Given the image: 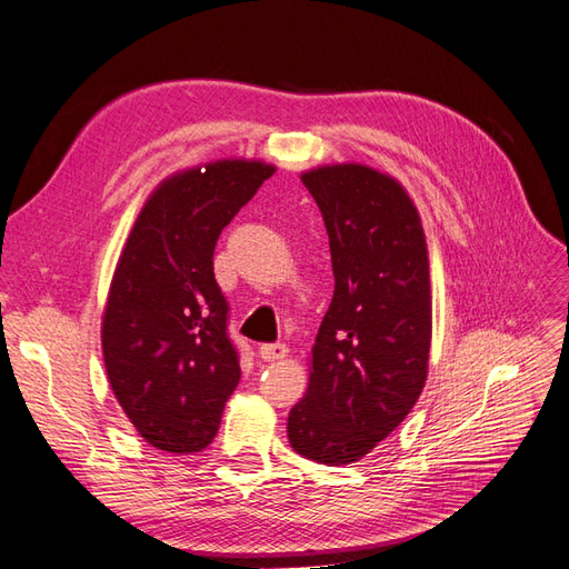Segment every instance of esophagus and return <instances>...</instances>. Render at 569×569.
<instances>
[{"label":"esophagus","mask_w":569,"mask_h":569,"mask_svg":"<svg viewBox=\"0 0 569 569\" xmlns=\"http://www.w3.org/2000/svg\"><path fill=\"white\" fill-rule=\"evenodd\" d=\"M258 353H261L263 360H282L289 353V349H287V343L274 341V343H263V347L258 349Z\"/></svg>","instance_id":"34e87169"}]
</instances>
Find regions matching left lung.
<instances>
[{"label": "left lung", "instance_id": "obj_1", "mask_svg": "<svg viewBox=\"0 0 569 569\" xmlns=\"http://www.w3.org/2000/svg\"><path fill=\"white\" fill-rule=\"evenodd\" d=\"M301 180L330 237L335 297L287 437L303 458L349 465L387 439L422 393L432 341L427 244L416 206L393 178L343 163Z\"/></svg>", "mask_w": 569, "mask_h": 569}]
</instances>
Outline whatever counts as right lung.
<instances>
[{
    "label": "right lung",
    "mask_w": 569,
    "mask_h": 569,
    "mask_svg": "<svg viewBox=\"0 0 569 569\" xmlns=\"http://www.w3.org/2000/svg\"><path fill=\"white\" fill-rule=\"evenodd\" d=\"M272 173L261 161H216L163 180L118 258L101 322L104 366L120 408L161 451L206 449L242 377L213 251Z\"/></svg>",
    "instance_id": "right-lung-1"
}]
</instances>
